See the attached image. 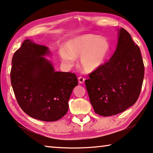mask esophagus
Segmentation results:
<instances>
[{
  "label": "esophagus",
  "mask_w": 153,
  "mask_h": 153,
  "mask_svg": "<svg viewBox=\"0 0 153 153\" xmlns=\"http://www.w3.org/2000/svg\"><path fill=\"white\" fill-rule=\"evenodd\" d=\"M85 79L82 77H78V81L80 84H83L84 82H85Z\"/></svg>",
  "instance_id": "esophagus-1"
}]
</instances>
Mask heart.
<instances>
[{
  "label": "heart",
  "mask_w": 153,
  "mask_h": 153,
  "mask_svg": "<svg viewBox=\"0 0 153 153\" xmlns=\"http://www.w3.org/2000/svg\"><path fill=\"white\" fill-rule=\"evenodd\" d=\"M111 51V44L106 37L85 34L71 39L65 51H60V59L68 67L74 66L79 58V66L86 73H93L102 66Z\"/></svg>",
  "instance_id": "b5f03b06"
}]
</instances>
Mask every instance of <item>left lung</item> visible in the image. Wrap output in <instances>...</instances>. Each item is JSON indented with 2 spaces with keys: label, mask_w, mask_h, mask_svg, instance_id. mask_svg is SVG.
Wrapping results in <instances>:
<instances>
[{
  "label": "left lung",
  "mask_w": 153,
  "mask_h": 153,
  "mask_svg": "<svg viewBox=\"0 0 153 153\" xmlns=\"http://www.w3.org/2000/svg\"><path fill=\"white\" fill-rule=\"evenodd\" d=\"M89 77L85 80L86 87L98 114H118L137 102L143 84L144 65L140 49L124 28L118 29V44L113 55Z\"/></svg>",
  "instance_id": "8db88e82"
}]
</instances>
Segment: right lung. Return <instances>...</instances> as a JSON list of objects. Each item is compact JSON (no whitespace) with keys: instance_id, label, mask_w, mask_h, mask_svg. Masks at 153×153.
Instances as JSON below:
<instances>
[{"instance_id":"right-lung-1","label":"right lung","mask_w":153,"mask_h":153,"mask_svg":"<svg viewBox=\"0 0 153 153\" xmlns=\"http://www.w3.org/2000/svg\"><path fill=\"white\" fill-rule=\"evenodd\" d=\"M49 48L25 39L13 55L10 77L16 100L25 114L55 121L67 113L68 100L77 85L76 75L56 71L46 56Z\"/></svg>"}]
</instances>
